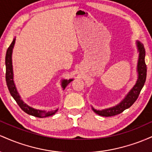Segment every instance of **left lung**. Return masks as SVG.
<instances>
[{
	"label": "left lung",
	"mask_w": 152,
	"mask_h": 152,
	"mask_svg": "<svg viewBox=\"0 0 152 152\" xmlns=\"http://www.w3.org/2000/svg\"><path fill=\"white\" fill-rule=\"evenodd\" d=\"M137 46L139 51V58L137 66L139 78H138L136 85L130 91V92L126 96V98L124 99L118 105L114 106V107L110 108V109L102 110V111H97V110L93 109L94 111L96 114L102 116H115V115L121 114L125 109L129 108L137 101L138 97H139V94L141 92V90L142 89L144 83L146 81V71H147L146 70L147 68H146L145 60H144V58H145V49H144V47L143 46V44L139 42V41H137Z\"/></svg>",
	"instance_id": "8db88e82"
}]
</instances>
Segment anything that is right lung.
I'll return each mask as SVG.
<instances>
[{
	"label": "right lung",
	"instance_id": "1",
	"mask_svg": "<svg viewBox=\"0 0 152 152\" xmlns=\"http://www.w3.org/2000/svg\"><path fill=\"white\" fill-rule=\"evenodd\" d=\"M15 39L14 38L13 41H12L11 44L8 47V49L6 51V80L7 86H8V90H9L10 94L13 96V98L15 99L18 105L20 106L24 112L26 114L31 115V116H36V117L38 118H44L46 116H49L53 115L55 113H56L57 110L55 111H41V110L35 109L34 108H31L29 106L26 105L24 104L22 100H20V96H19L18 92L16 91V88H15L14 83H13V68H12V60H11V55H12V50H13V48L14 46ZM72 81V79L69 80H64L62 81V87L63 88H65L67 85L69 84L70 82Z\"/></svg>",
	"mask_w": 152,
	"mask_h": 152
}]
</instances>
